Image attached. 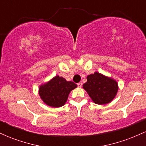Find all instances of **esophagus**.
I'll list each match as a JSON object with an SVG mask.
<instances>
[{"mask_svg":"<svg viewBox=\"0 0 146 146\" xmlns=\"http://www.w3.org/2000/svg\"><path fill=\"white\" fill-rule=\"evenodd\" d=\"M78 86L79 87V88H81V87L82 86V82L78 83Z\"/></svg>","mask_w":146,"mask_h":146,"instance_id":"1","label":"esophagus"}]
</instances>
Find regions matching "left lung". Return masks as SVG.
Listing matches in <instances>:
<instances>
[{"label":"left lung","mask_w":146,"mask_h":146,"mask_svg":"<svg viewBox=\"0 0 146 146\" xmlns=\"http://www.w3.org/2000/svg\"><path fill=\"white\" fill-rule=\"evenodd\" d=\"M86 80L83 88L96 104H107L116 97L119 86L117 82L113 78L95 72L93 74L88 75Z\"/></svg>","instance_id":"8db88e82"}]
</instances>
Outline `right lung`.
Returning a JSON list of instances; mask_svg holds the SVG:
<instances>
[{"label": "right lung", "mask_w": 146, "mask_h": 146, "mask_svg": "<svg viewBox=\"0 0 146 146\" xmlns=\"http://www.w3.org/2000/svg\"><path fill=\"white\" fill-rule=\"evenodd\" d=\"M77 86L73 82L66 81L65 78L56 75L39 86L38 94L45 104L59 108L65 104L68 95Z\"/></svg>", "instance_id": "1"}]
</instances>
